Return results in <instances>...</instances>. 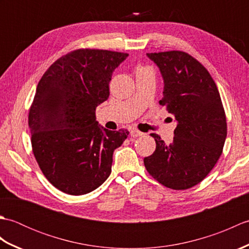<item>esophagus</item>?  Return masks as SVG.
Wrapping results in <instances>:
<instances>
[{"label":"esophagus","mask_w":249,"mask_h":249,"mask_svg":"<svg viewBox=\"0 0 249 249\" xmlns=\"http://www.w3.org/2000/svg\"><path fill=\"white\" fill-rule=\"evenodd\" d=\"M143 135H144L143 133H141V131L137 130V129H131L130 130V136L133 137V138H137V137H141V136H143Z\"/></svg>","instance_id":"34e87169"}]
</instances>
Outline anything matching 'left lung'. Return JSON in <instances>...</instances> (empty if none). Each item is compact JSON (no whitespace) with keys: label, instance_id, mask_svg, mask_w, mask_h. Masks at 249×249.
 <instances>
[{"label":"left lung","instance_id":"1","mask_svg":"<svg viewBox=\"0 0 249 249\" xmlns=\"http://www.w3.org/2000/svg\"><path fill=\"white\" fill-rule=\"evenodd\" d=\"M163 79L162 98L177 127L166 144L156 134V150L143 160L147 172L163 186L187 189L208 176L223 152L226 114L218 89L206 68L183 51L146 53Z\"/></svg>","mask_w":249,"mask_h":249}]
</instances>
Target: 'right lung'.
<instances>
[{
  "mask_svg": "<svg viewBox=\"0 0 249 249\" xmlns=\"http://www.w3.org/2000/svg\"><path fill=\"white\" fill-rule=\"evenodd\" d=\"M127 56L99 49L71 51L38 82L29 112L32 149L44 176L63 193H91L110 176L113 152L129 131L104 128L95 110L108 99L112 72Z\"/></svg>",
  "mask_w": 249,
  "mask_h": 249,
  "instance_id": "add662e5",
  "label": "right lung"
}]
</instances>
